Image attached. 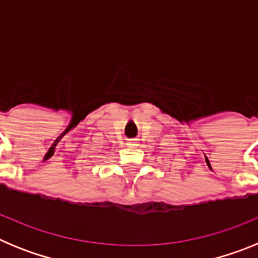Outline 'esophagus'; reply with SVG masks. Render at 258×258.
<instances>
[{
    "label": "esophagus",
    "mask_w": 258,
    "mask_h": 258,
    "mask_svg": "<svg viewBox=\"0 0 258 258\" xmlns=\"http://www.w3.org/2000/svg\"><path fill=\"white\" fill-rule=\"evenodd\" d=\"M137 141L136 140H132V141H129V142H127V146H129V147H134V146H137Z\"/></svg>",
    "instance_id": "1"
}]
</instances>
